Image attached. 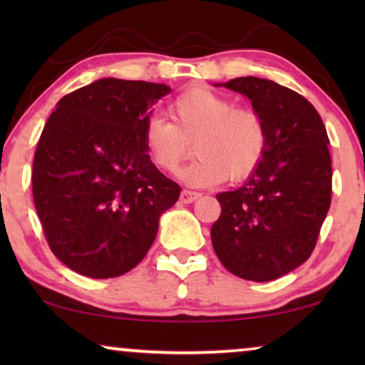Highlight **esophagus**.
Masks as SVG:
<instances>
[{
	"mask_svg": "<svg viewBox=\"0 0 365 365\" xmlns=\"http://www.w3.org/2000/svg\"><path fill=\"white\" fill-rule=\"evenodd\" d=\"M199 197H201V194L196 192V191H187V189H182L181 196H179V199H181V202H184V204H191V202H194Z\"/></svg>",
	"mask_w": 365,
	"mask_h": 365,
	"instance_id": "1",
	"label": "esophagus"
}]
</instances>
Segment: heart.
Instances as JSON below:
<instances>
[{
	"mask_svg": "<svg viewBox=\"0 0 365 365\" xmlns=\"http://www.w3.org/2000/svg\"><path fill=\"white\" fill-rule=\"evenodd\" d=\"M173 123L158 114L148 116L143 143L154 166L174 173L191 153L197 159L182 173L196 187L242 181L261 164L267 149V124L252 108H236L232 99L204 86H194L169 106Z\"/></svg>",
	"mask_w": 365,
	"mask_h": 365,
	"instance_id": "1",
	"label": "heart"
}]
</instances>
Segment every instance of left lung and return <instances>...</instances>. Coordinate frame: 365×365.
Returning a JSON list of instances; mask_svg holds the SVG:
<instances>
[{"label": "left lung", "instance_id": "left-lung-1", "mask_svg": "<svg viewBox=\"0 0 365 365\" xmlns=\"http://www.w3.org/2000/svg\"><path fill=\"white\" fill-rule=\"evenodd\" d=\"M222 86L262 114L267 149L241 187L216 196L221 216L211 227L212 247L234 276L274 281L307 261L331 207L327 131L316 108L286 86L254 76Z\"/></svg>", "mask_w": 365, "mask_h": 365}]
</instances>
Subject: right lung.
Wrapping results in <instances>:
<instances>
[{
    "label": "right lung",
    "mask_w": 365,
    "mask_h": 365,
    "mask_svg": "<svg viewBox=\"0 0 365 365\" xmlns=\"http://www.w3.org/2000/svg\"><path fill=\"white\" fill-rule=\"evenodd\" d=\"M166 84L103 78L66 94L33 161V199L54 256L93 279L136 267L181 187L148 156L143 128Z\"/></svg>",
    "instance_id": "1"
}]
</instances>
